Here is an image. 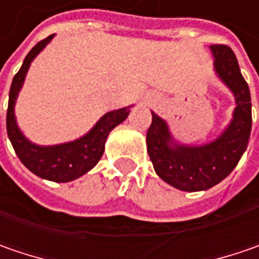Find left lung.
Here are the masks:
<instances>
[{"mask_svg": "<svg viewBox=\"0 0 259 259\" xmlns=\"http://www.w3.org/2000/svg\"><path fill=\"white\" fill-rule=\"evenodd\" d=\"M210 50L216 75L235 96L231 124L216 140L203 145L176 143L167 122L154 112L147 131V151L155 173L184 192L207 190L226 179L245 153L251 135V94L236 56L225 45H212Z\"/></svg>", "mask_w": 259, "mask_h": 259, "instance_id": "1", "label": "left lung"}]
</instances>
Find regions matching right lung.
I'll use <instances>...</instances> for the list:
<instances>
[{
    "label": "right lung",
    "mask_w": 259,
    "mask_h": 259,
    "mask_svg": "<svg viewBox=\"0 0 259 259\" xmlns=\"http://www.w3.org/2000/svg\"><path fill=\"white\" fill-rule=\"evenodd\" d=\"M53 37L55 34L49 35L30 50V53L25 56L23 66L13 79L7 109V134L14 147L15 154L18 155L21 163L31 173L50 182L66 183L79 179L98 164V161L104 154L105 141L108 135L116 125L126 119L131 106L105 114L88 134L70 143L57 145H37L27 140L15 121V101L20 94V89L23 88L25 75L31 62L52 41Z\"/></svg>",
    "instance_id": "1"
}]
</instances>
